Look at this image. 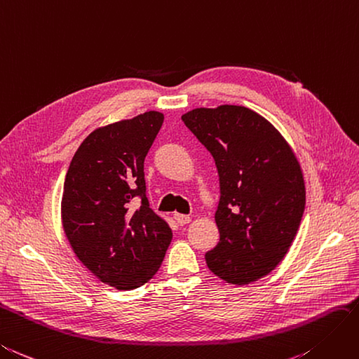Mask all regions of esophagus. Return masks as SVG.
<instances>
[{
    "label": "esophagus",
    "mask_w": 359,
    "mask_h": 359,
    "mask_svg": "<svg viewBox=\"0 0 359 359\" xmlns=\"http://www.w3.org/2000/svg\"><path fill=\"white\" fill-rule=\"evenodd\" d=\"M173 219L177 220V224L178 225H186V224H189V222L191 220V217L190 216H187V215H181V212H175V215H173Z\"/></svg>",
    "instance_id": "esophagus-1"
}]
</instances>
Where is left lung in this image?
<instances>
[{"label": "left lung", "instance_id": "1", "mask_svg": "<svg viewBox=\"0 0 359 359\" xmlns=\"http://www.w3.org/2000/svg\"><path fill=\"white\" fill-rule=\"evenodd\" d=\"M215 158L220 240L207 252L212 273L245 285L269 275L292 246L305 210V182L293 148L266 118L241 105L181 116Z\"/></svg>", "mask_w": 359, "mask_h": 359}]
</instances>
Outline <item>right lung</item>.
<instances>
[{
    "mask_svg": "<svg viewBox=\"0 0 359 359\" xmlns=\"http://www.w3.org/2000/svg\"><path fill=\"white\" fill-rule=\"evenodd\" d=\"M164 116L144 111L96 128L76 149L62 196V225L81 263L101 283L134 290L158 272L172 240L149 208L143 164ZM142 198L134 210L130 202Z\"/></svg>",
    "mask_w": 359,
    "mask_h": 359,
    "instance_id": "right-lung-1",
    "label": "right lung"
}]
</instances>
